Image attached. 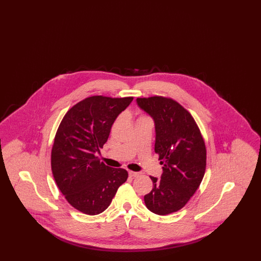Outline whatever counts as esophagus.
Masks as SVG:
<instances>
[{
  "label": "esophagus",
  "instance_id": "esophagus-1",
  "mask_svg": "<svg viewBox=\"0 0 261 261\" xmlns=\"http://www.w3.org/2000/svg\"><path fill=\"white\" fill-rule=\"evenodd\" d=\"M140 175V173L139 172H135V171H129V176L130 177H137V176H139Z\"/></svg>",
  "mask_w": 261,
  "mask_h": 261
}]
</instances>
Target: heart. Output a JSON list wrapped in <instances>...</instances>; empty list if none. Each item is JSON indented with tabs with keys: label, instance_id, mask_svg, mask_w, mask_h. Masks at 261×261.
<instances>
[{
	"label": "heart",
	"instance_id": "1",
	"mask_svg": "<svg viewBox=\"0 0 261 261\" xmlns=\"http://www.w3.org/2000/svg\"><path fill=\"white\" fill-rule=\"evenodd\" d=\"M139 119H149L147 116H141Z\"/></svg>",
	"mask_w": 261,
	"mask_h": 261
}]
</instances>
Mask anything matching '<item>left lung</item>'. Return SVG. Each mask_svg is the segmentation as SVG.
<instances>
[{
	"label": "left lung",
	"mask_w": 261,
	"mask_h": 261,
	"mask_svg": "<svg viewBox=\"0 0 261 261\" xmlns=\"http://www.w3.org/2000/svg\"><path fill=\"white\" fill-rule=\"evenodd\" d=\"M136 100L154 121V151L163 164L161 179L150 176L152 190L144 197L145 203L151 212L166 215L184 207L200 185L205 144L191 113L176 100L162 96Z\"/></svg>",
	"instance_id": "1"
}]
</instances>
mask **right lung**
<instances>
[{"label":"right lung","instance_id":"1","mask_svg":"<svg viewBox=\"0 0 261 261\" xmlns=\"http://www.w3.org/2000/svg\"><path fill=\"white\" fill-rule=\"evenodd\" d=\"M132 100L133 97L92 96L63 116L51 149V172L62 195L77 211L88 215L101 213L127 180L125 169L106 165L97 153L116 117Z\"/></svg>","mask_w":261,"mask_h":261}]
</instances>
